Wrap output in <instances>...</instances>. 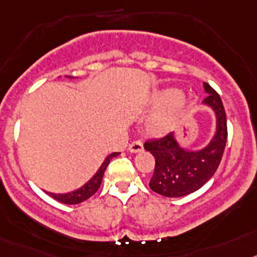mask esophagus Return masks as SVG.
Segmentation results:
<instances>
[{"label":"esophagus","instance_id":"34e87169","mask_svg":"<svg viewBox=\"0 0 257 257\" xmlns=\"http://www.w3.org/2000/svg\"><path fill=\"white\" fill-rule=\"evenodd\" d=\"M129 152H133V154H137V152H142L143 151V143L141 141H134L129 145L128 147Z\"/></svg>","mask_w":257,"mask_h":257}]
</instances>
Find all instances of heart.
Segmentation results:
<instances>
[{
    "label": "heart",
    "mask_w": 257,
    "mask_h": 257,
    "mask_svg": "<svg viewBox=\"0 0 257 257\" xmlns=\"http://www.w3.org/2000/svg\"><path fill=\"white\" fill-rule=\"evenodd\" d=\"M151 105L155 107H165L152 114L146 121L147 133L160 137L174 128L178 114L184 106V100L179 97V92L175 88H165L154 93Z\"/></svg>",
    "instance_id": "b5f03b06"
}]
</instances>
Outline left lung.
Listing matches in <instances>:
<instances>
[{"instance_id":"obj_1","label":"left lung","mask_w":257,"mask_h":257,"mask_svg":"<svg viewBox=\"0 0 257 257\" xmlns=\"http://www.w3.org/2000/svg\"><path fill=\"white\" fill-rule=\"evenodd\" d=\"M203 89L207 97L202 105L211 108L215 115V133L205 147L184 149L175 133L145 143V149L155 157L150 188L159 195L183 197L193 193L211 179L220 164L228 137L225 111L220 96L207 83H203Z\"/></svg>"}]
</instances>
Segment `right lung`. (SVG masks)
<instances>
[{
  "label": "right lung",
  "instance_id": "right-lung-1",
  "mask_svg": "<svg viewBox=\"0 0 257 257\" xmlns=\"http://www.w3.org/2000/svg\"><path fill=\"white\" fill-rule=\"evenodd\" d=\"M66 78H71V79H73V77ZM117 155H120V152H112V154L108 155L105 160H103V163L101 164V166L98 168L96 174H94L84 186L80 187V188L75 189V191L73 192H69V193H51V192H48V195L52 198H55L56 201H59V202L66 203V205H77V203L83 202V201H85L87 198L93 196L94 193L98 191V188H100L101 186V182H102V177L106 168H107V165L110 164V160L114 159V157H116Z\"/></svg>",
  "mask_w": 257,
  "mask_h": 257
}]
</instances>
